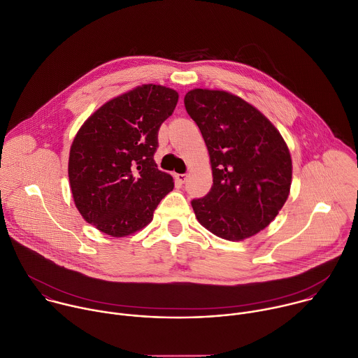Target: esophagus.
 I'll list each match as a JSON object with an SVG mask.
<instances>
[{
  "label": "esophagus",
  "instance_id": "obj_1",
  "mask_svg": "<svg viewBox=\"0 0 358 358\" xmlns=\"http://www.w3.org/2000/svg\"><path fill=\"white\" fill-rule=\"evenodd\" d=\"M176 180L180 182V184H184L187 181V174H176Z\"/></svg>",
  "mask_w": 358,
  "mask_h": 358
}]
</instances>
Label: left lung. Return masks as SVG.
Returning a JSON list of instances; mask_svg holds the SVG:
<instances>
[{
	"label": "left lung",
	"mask_w": 358,
	"mask_h": 358,
	"mask_svg": "<svg viewBox=\"0 0 358 358\" xmlns=\"http://www.w3.org/2000/svg\"><path fill=\"white\" fill-rule=\"evenodd\" d=\"M187 113L207 144L210 192L191 206L198 222L227 241L266 228L289 196L292 159L279 130L248 101L225 90L192 89Z\"/></svg>",
	"instance_id": "1"
}]
</instances>
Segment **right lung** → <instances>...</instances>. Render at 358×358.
Returning <instances> with one entry per match:
<instances>
[{
  "label": "right lung",
  "instance_id": "right-lung-1",
  "mask_svg": "<svg viewBox=\"0 0 358 358\" xmlns=\"http://www.w3.org/2000/svg\"><path fill=\"white\" fill-rule=\"evenodd\" d=\"M178 101L174 89L141 85L99 108L79 129L69 152V182L83 220L115 238L152 220L174 188L157 169L159 129Z\"/></svg>",
  "mask_w": 358,
  "mask_h": 358
}]
</instances>
